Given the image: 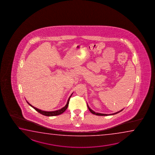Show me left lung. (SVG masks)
Returning a JSON list of instances; mask_svg holds the SVG:
<instances>
[{"mask_svg": "<svg viewBox=\"0 0 155 155\" xmlns=\"http://www.w3.org/2000/svg\"><path fill=\"white\" fill-rule=\"evenodd\" d=\"M87 107H88V110H89V111L91 112V113H93V114H95V115H97V116H108V115H114V114H117V113H119L121 111H122V110H123H123H120V111H118L117 112H116V113H113V114H102V113H97V112H95L94 111H93V110H91L90 107H89V106H88V105H87Z\"/></svg>", "mask_w": 155, "mask_h": 155, "instance_id": "1", "label": "left lung"}]
</instances>
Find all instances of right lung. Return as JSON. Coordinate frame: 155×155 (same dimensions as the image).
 <instances>
[{"mask_svg":"<svg viewBox=\"0 0 155 155\" xmlns=\"http://www.w3.org/2000/svg\"><path fill=\"white\" fill-rule=\"evenodd\" d=\"M72 94H73V93L71 94L70 97H69L67 103V104H66V106H65L64 107H63V108H61L60 110H55V111H49V112H48V111H44V110H39V109H38L37 108L33 106H32V105H31V104H30L29 102H28L27 101H26V102H27V103H28L30 106H31L32 107L34 108L35 110H37L38 112H39V113L42 114L44 115V116H48V117H50V116H58V115H60L61 114L63 113V112L67 110V108L68 106L69 101L70 98H71V96L72 95Z\"/></svg>","mask_w":155,"mask_h":155,"instance_id":"1","label":"right lung"}]
</instances>
